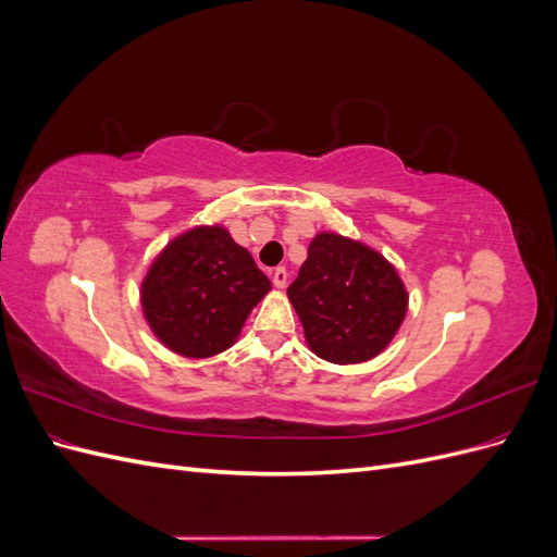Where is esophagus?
Wrapping results in <instances>:
<instances>
[{
  "label": "esophagus",
  "mask_w": 557,
  "mask_h": 557,
  "mask_svg": "<svg viewBox=\"0 0 557 557\" xmlns=\"http://www.w3.org/2000/svg\"><path fill=\"white\" fill-rule=\"evenodd\" d=\"M272 281H274V285H276L278 290L285 288V283H288V272H285V267H276V269H274V272H272Z\"/></svg>",
  "instance_id": "34e87169"
}]
</instances>
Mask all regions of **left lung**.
I'll return each instance as SVG.
<instances>
[{
  "label": "left lung",
  "instance_id": "left-lung-1",
  "mask_svg": "<svg viewBox=\"0 0 557 557\" xmlns=\"http://www.w3.org/2000/svg\"><path fill=\"white\" fill-rule=\"evenodd\" d=\"M305 339L318 358L358 364L395 339L409 309V293L379 250L336 232H318L290 283Z\"/></svg>",
  "mask_w": 557,
  "mask_h": 557
}]
</instances>
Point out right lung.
<instances>
[{
  "label": "right lung",
  "instance_id": "right-lung-1",
  "mask_svg": "<svg viewBox=\"0 0 557 557\" xmlns=\"http://www.w3.org/2000/svg\"><path fill=\"white\" fill-rule=\"evenodd\" d=\"M269 290L272 283L223 225H197L150 262L141 311L162 346L201 360L239 339L246 318Z\"/></svg>",
  "mask_w": 557,
  "mask_h": 557
}]
</instances>
